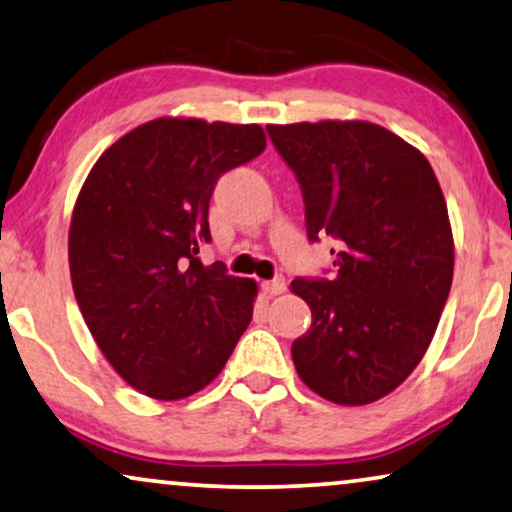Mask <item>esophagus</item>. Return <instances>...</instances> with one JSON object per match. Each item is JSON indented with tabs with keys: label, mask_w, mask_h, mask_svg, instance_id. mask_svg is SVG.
<instances>
[{
	"label": "esophagus",
	"mask_w": 512,
	"mask_h": 512,
	"mask_svg": "<svg viewBox=\"0 0 512 512\" xmlns=\"http://www.w3.org/2000/svg\"><path fill=\"white\" fill-rule=\"evenodd\" d=\"M284 289H286V279L282 275H277L275 279H268V282H263V291L270 293V296L284 293Z\"/></svg>",
	"instance_id": "34e87169"
}]
</instances>
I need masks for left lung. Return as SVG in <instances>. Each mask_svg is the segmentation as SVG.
<instances>
[{
	"label": "left lung",
	"instance_id": "1",
	"mask_svg": "<svg viewBox=\"0 0 512 512\" xmlns=\"http://www.w3.org/2000/svg\"><path fill=\"white\" fill-rule=\"evenodd\" d=\"M305 202L307 240L333 237V277H298L312 326L291 354L307 387L340 405L394 391L440 321L454 272L447 205L429 160L382 125H268Z\"/></svg>",
	"mask_w": 512,
	"mask_h": 512
}]
</instances>
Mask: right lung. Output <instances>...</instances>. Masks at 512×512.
Masks as SVG:
<instances>
[{"label": "right lung", "instance_id": "right-lung-1", "mask_svg": "<svg viewBox=\"0 0 512 512\" xmlns=\"http://www.w3.org/2000/svg\"><path fill=\"white\" fill-rule=\"evenodd\" d=\"M265 149L258 125L156 118L90 170L69 228L76 303L130 387L177 401L207 387L254 312L256 282L198 258L209 200L228 170Z\"/></svg>", "mask_w": 512, "mask_h": 512}]
</instances>
